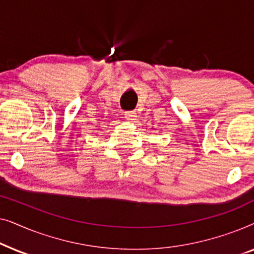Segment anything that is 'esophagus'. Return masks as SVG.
<instances>
[{"mask_svg":"<svg viewBox=\"0 0 254 254\" xmlns=\"http://www.w3.org/2000/svg\"><path fill=\"white\" fill-rule=\"evenodd\" d=\"M124 116L127 120H134L136 118V112L135 111H126Z\"/></svg>","mask_w":254,"mask_h":254,"instance_id":"esophagus-1","label":"esophagus"}]
</instances>
